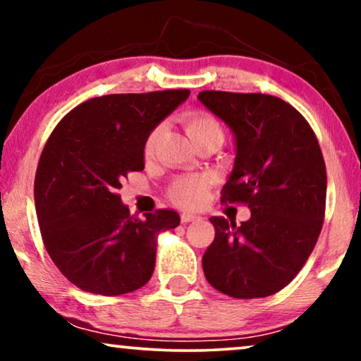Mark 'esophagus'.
Returning <instances> with one entry per match:
<instances>
[{"label": "esophagus", "mask_w": 361, "mask_h": 361, "mask_svg": "<svg viewBox=\"0 0 361 361\" xmlns=\"http://www.w3.org/2000/svg\"><path fill=\"white\" fill-rule=\"evenodd\" d=\"M197 219H200V216L190 214V212H183V214H181L183 224H188V222H192V221H197Z\"/></svg>", "instance_id": "obj_1"}]
</instances>
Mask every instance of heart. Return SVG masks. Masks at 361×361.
<instances>
[{
  "label": "heart",
  "instance_id": "1",
  "mask_svg": "<svg viewBox=\"0 0 361 361\" xmlns=\"http://www.w3.org/2000/svg\"><path fill=\"white\" fill-rule=\"evenodd\" d=\"M186 132L190 135L191 142L196 139H201L204 135H221L222 129L217 121L212 118L211 114L206 113H192L186 118ZM159 130H154L147 137L145 140V155L150 157L154 152L155 139ZM206 195V180L202 176H183V178L176 180L170 190V197L175 204L183 207H195L204 200Z\"/></svg>",
  "mask_w": 361,
  "mask_h": 361
}]
</instances>
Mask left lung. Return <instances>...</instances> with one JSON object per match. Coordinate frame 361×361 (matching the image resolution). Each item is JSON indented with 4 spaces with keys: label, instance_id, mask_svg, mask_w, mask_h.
Wrapping results in <instances>:
<instances>
[{
    "label": "left lung",
    "instance_id": "obj_1",
    "mask_svg": "<svg viewBox=\"0 0 361 361\" xmlns=\"http://www.w3.org/2000/svg\"><path fill=\"white\" fill-rule=\"evenodd\" d=\"M200 103L233 134L235 160L221 201L245 202L235 226L211 217L214 242L202 255L206 280L238 299L265 298L293 281L322 229L327 173L307 121L276 96L201 91Z\"/></svg>",
    "mask_w": 361,
    "mask_h": 361
}]
</instances>
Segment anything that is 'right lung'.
Returning <instances> with one entry per match:
<instances>
[{"mask_svg": "<svg viewBox=\"0 0 361 361\" xmlns=\"http://www.w3.org/2000/svg\"><path fill=\"white\" fill-rule=\"evenodd\" d=\"M188 96L166 90L91 98L50 134L35 171V211L50 258L83 291L119 296L150 280L157 233L175 229L180 216H130L118 190L130 171L144 170L147 137Z\"/></svg>", "mask_w": 361, "mask_h": 361, "instance_id": "add662e5", "label": "right lung"}]
</instances>
